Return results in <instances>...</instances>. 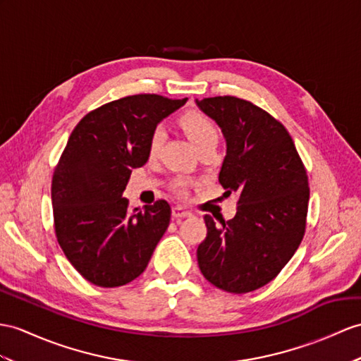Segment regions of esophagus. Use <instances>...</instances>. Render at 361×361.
<instances>
[{"label": "esophagus", "instance_id": "esophagus-1", "mask_svg": "<svg viewBox=\"0 0 361 361\" xmlns=\"http://www.w3.org/2000/svg\"><path fill=\"white\" fill-rule=\"evenodd\" d=\"M171 214H173V217L174 219H183V217H190L191 216V213L188 209H185L183 207H173V209H171Z\"/></svg>", "mask_w": 361, "mask_h": 361}]
</instances>
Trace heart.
<instances>
[{"mask_svg":"<svg viewBox=\"0 0 361 361\" xmlns=\"http://www.w3.org/2000/svg\"><path fill=\"white\" fill-rule=\"evenodd\" d=\"M180 126L197 150L209 144H217V139H219L217 128L213 124V121L207 118L205 114L197 113V111L185 113L180 118ZM164 139H165V128L162 126H157L152 131L150 140H148V153L153 156L159 152ZM185 187H187L185 180H178L174 185L176 191L179 192L185 191Z\"/></svg>","mask_w":361,"mask_h":361,"instance_id":"obj_1","label":"heart"}]
</instances>
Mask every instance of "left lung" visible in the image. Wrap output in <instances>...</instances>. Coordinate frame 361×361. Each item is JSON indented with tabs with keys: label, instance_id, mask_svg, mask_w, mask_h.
Here are the masks:
<instances>
[{
	"label": "left lung",
	"instance_id": "obj_1",
	"mask_svg": "<svg viewBox=\"0 0 361 361\" xmlns=\"http://www.w3.org/2000/svg\"><path fill=\"white\" fill-rule=\"evenodd\" d=\"M226 142L219 173L225 192L237 195L230 221L205 216L197 248L200 272L216 288L243 294L269 283L294 256L305 226L310 187L286 128L265 110L234 96L196 99Z\"/></svg>",
	"mask_w": 361,
	"mask_h": 361
}]
</instances>
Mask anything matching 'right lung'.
Masks as SVG:
<instances>
[{"label": "right lung", "instance_id": "1", "mask_svg": "<svg viewBox=\"0 0 361 361\" xmlns=\"http://www.w3.org/2000/svg\"><path fill=\"white\" fill-rule=\"evenodd\" d=\"M185 102L127 96L85 114L70 135L51 179V207L59 247L90 283L114 288L139 277L169 228L165 200L131 211L122 192L131 170L148 161L152 131Z\"/></svg>", "mask_w": 361, "mask_h": 361}]
</instances>
